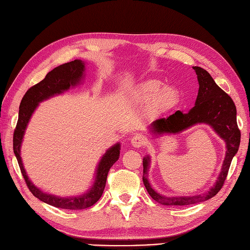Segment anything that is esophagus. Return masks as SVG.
Returning a JSON list of instances; mask_svg holds the SVG:
<instances>
[{
	"label": "esophagus",
	"instance_id": "34e87169",
	"mask_svg": "<svg viewBox=\"0 0 250 250\" xmlns=\"http://www.w3.org/2000/svg\"><path fill=\"white\" fill-rule=\"evenodd\" d=\"M146 140H145V137L142 134H135L133 135V137L130 139V143L131 145L134 147V148H140L142 147L144 144H145Z\"/></svg>",
	"mask_w": 250,
	"mask_h": 250
}]
</instances>
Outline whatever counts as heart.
Segmentation results:
<instances>
[{"mask_svg": "<svg viewBox=\"0 0 250 250\" xmlns=\"http://www.w3.org/2000/svg\"><path fill=\"white\" fill-rule=\"evenodd\" d=\"M134 100L139 103L152 101L153 108L158 112L169 111L177 105L179 97L174 88L164 87L156 80H146L140 83L133 90Z\"/></svg>", "mask_w": 250, "mask_h": 250, "instance_id": "obj_1", "label": "heart"}]
</instances>
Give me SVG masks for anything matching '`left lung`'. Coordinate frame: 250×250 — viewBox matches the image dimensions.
<instances>
[{"mask_svg":"<svg viewBox=\"0 0 250 250\" xmlns=\"http://www.w3.org/2000/svg\"><path fill=\"white\" fill-rule=\"evenodd\" d=\"M199 84L195 106L187 113L177 110L168 118L158 119L150 125L154 137L177 134L197 124L208 125L225 142V157L216 183L208 191L191 196H166L157 193L148 179L150 156L143 158V181L149 195L163 206L185 207L208 200L221 190L233 156L240 146L241 132L237 125V109L231 98L219 87L210 75L200 66H193Z\"/></svg>","mask_w":250,"mask_h":250,"instance_id":"obj_1","label":"left lung"}]
</instances>
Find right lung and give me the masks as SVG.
Listing matches in <instances>:
<instances>
[{"instance_id": "right-lung-1", "label": "right lung", "mask_w": 250, "mask_h": 250, "mask_svg": "<svg viewBox=\"0 0 250 250\" xmlns=\"http://www.w3.org/2000/svg\"><path fill=\"white\" fill-rule=\"evenodd\" d=\"M84 78L85 62L80 59H75L74 62L63 63L49 72L43 80L29 88L25 96L22 97L19 110V121L13 134V151L29 190L41 201L59 208L83 209L94 206L103 194L109 169L119 160L120 156L121 144L116 143L115 145L106 150V152L103 154L98 163L93 185H90V188L86 192L80 195L62 197V196L44 193L40 188H37L27 175L24 164L21 161V148L28 124L34 111L39 107L40 103L54 96L62 95L71 87L81 84Z\"/></svg>"}]
</instances>
